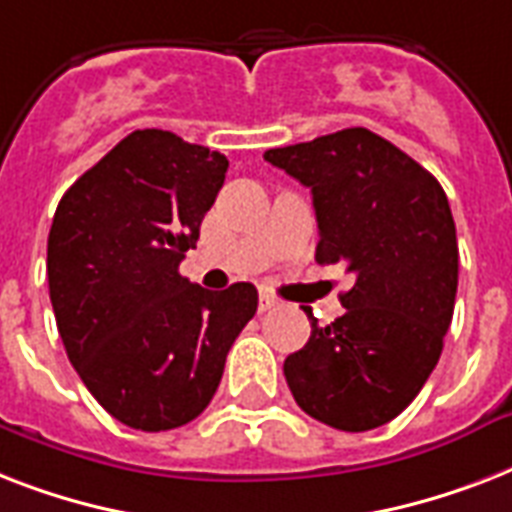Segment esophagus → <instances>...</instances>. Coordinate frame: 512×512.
Listing matches in <instances>:
<instances>
[{
	"instance_id": "34e87169",
	"label": "esophagus",
	"mask_w": 512,
	"mask_h": 512,
	"mask_svg": "<svg viewBox=\"0 0 512 512\" xmlns=\"http://www.w3.org/2000/svg\"><path fill=\"white\" fill-rule=\"evenodd\" d=\"M276 305H279V300H276L273 295H265V292H263V295H260V303H257V311L268 313V311H273Z\"/></svg>"
}]
</instances>
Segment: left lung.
<instances>
[{
	"mask_svg": "<svg viewBox=\"0 0 512 512\" xmlns=\"http://www.w3.org/2000/svg\"><path fill=\"white\" fill-rule=\"evenodd\" d=\"M265 162L311 188L321 265H345L342 313L287 356L297 406L361 433L404 412L444 350L457 297V231L444 188L380 135L350 127L271 148Z\"/></svg>",
	"mask_w": 512,
	"mask_h": 512,
	"instance_id": "obj_1",
	"label": "left lung"
}]
</instances>
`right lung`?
Returning <instances> with one entry per match:
<instances>
[{
  "instance_id": "obj_1",
  "label": "right lung",
  "mask_w": 512,
  "mask_h": 512,
  "mask_svg": "<svg viewBox=\"0 0 512 512\" xmlns=\"http://www.w3.org/2000/svg\"><path fill=\"white\" fill-rule=\"evenodd\" d=\"M228 159L135 130L60 199L47 279L68 361L98 404L146 433L196 420L257 311L247 281L209 292L177 273Z\"/></svg>"
}]
</instances>
